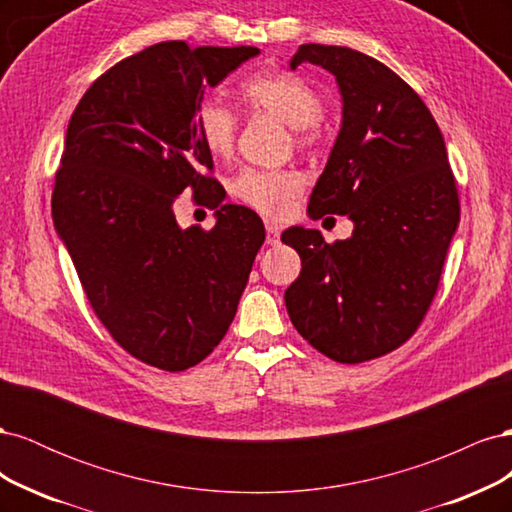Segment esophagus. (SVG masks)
<instances>
[{
  "mask_svg": "<svg viewBox=\"0 0 512 512\" xmlns=\"http://www.w3.org/2000/svg\"><path fill=\"white\" fill-rule=\"evenodd\" d=\"M267 243L269 245L280 243V228H277L273 222H267Z\"/></svg>",
  "mask_w": 512,
  "mask_h": 512,
  "instance_id": "34e87169",
  "label": "esophagus"
}]
</instances>
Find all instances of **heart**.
Returning <instances> with one entry per match:
<instances>
[{
    "mask_svg": "<svg viewBox=\"0 0 512 512\" xmlns=\"http://www.w3.org/2000/svg\"><path fill=\"white\" fill-rule=\"evenodd\" d=\"M241 98L250 111L273 115L297 134V141H316V126L324 111L318 91L299 74L262 72L241 85ZM200 141L213 156H228L237 141V117L222 100H205L196 111ZM303 188L294 170L247 168L232 183V192L243 203L267 215H284L290 200Z\"/></svg>",
    "mask_w": 512,
    "mask_h": 512,
    "instance_id": "b5f03b06",
    "label": "heart"
}]
</instances>
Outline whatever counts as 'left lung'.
I'll use <instances>...</instances> for the list:
<instances>
[{
  "label": "left lung",
  "instance_id": "8db88e82",
  "mask_svg": "<svg viewBox=\"0 0 512 512\" xmlns=\"http://www.w3.org/2000/svg\"><path fill=\"white\" fill-rule=\"evenodd\" d=\"M301 64L329 70L342 94V128L307 213L348 215L354 230L333 245L314 228L282 232L301 256L286 309L316 350L363 363L399 348L427 314L459 196L436 119L391 68L324 44H301L290 68Z\"/></svg>",
  "mask_w": 512,
  "mask_h": 512
}]
</instances>
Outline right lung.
<instances>
[{"label":"right lung","mask_w":512,"mask_h":512,"mask_svg":"<svg viewBox=\"0 0 512 512\" xmlns=\"http://www.w3.org/2000/svg\"><path fill=\"white\" fill-rule=\"evenodd\" d=\"M256 46H147L81 98L55 175L53 222L87 299L138 361L183 371L222 342L265 243V226L205 170L196 130L205 87L220 85ZM188 187L216 226L181 229L172 205Z\"/></svg>","instance_id":"obj_1"}]
</instances>
